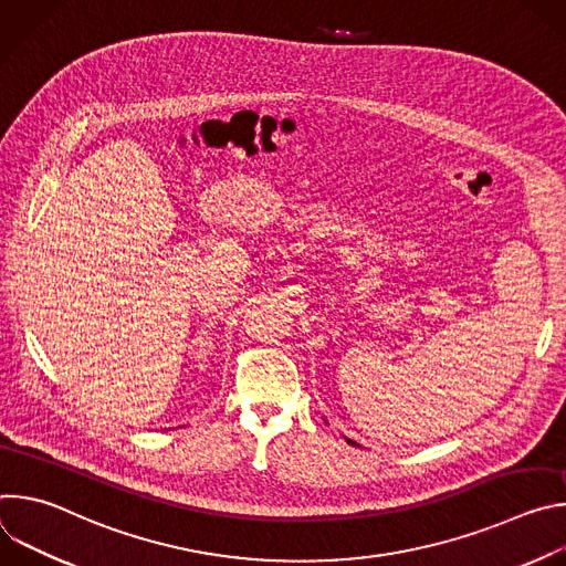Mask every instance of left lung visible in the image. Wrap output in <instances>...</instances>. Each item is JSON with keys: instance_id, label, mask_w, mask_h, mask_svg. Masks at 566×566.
<instances>
[{"instance_id": "left-lung-1", "label": "left lung", "mask_w": 566, "mask_h": 566, "mask_svg": "<svg viewBox=\"0 0 566 566\" xmlns=\"http://www.w3.org/2000/svg\"><path fill=\"white\" fill-rule=\"evenodd\" d=\"M347 443H352V446H356V443H354V441H352V439H347Z\"/></svg>"}]
</instances>
